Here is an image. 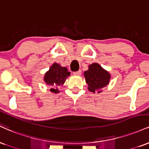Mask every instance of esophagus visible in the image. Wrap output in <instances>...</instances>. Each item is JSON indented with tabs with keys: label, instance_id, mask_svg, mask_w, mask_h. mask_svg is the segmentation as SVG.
I'll return each mask as SVG.
<instances>
[{
	"label": "esophagus",
	"instance_id": "obj_1",
	"mask_svg": "<svg viewBox=\"0 0 149 149\" xmlns=\"http://www.w3.org/2000/svg\"><path fill=\"white\" fill-rule=\"evenodd\" d=\"M73 74L76 75V76H80V75H81V71L79 70V71H76V72L73 73Z\"/></svg>",
	"mask_w": 149,
	"mask_h": 149
}]
</instances>
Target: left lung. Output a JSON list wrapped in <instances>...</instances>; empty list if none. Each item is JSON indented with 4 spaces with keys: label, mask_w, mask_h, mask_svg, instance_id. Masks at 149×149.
<instances>
[{
    "label": "left lung",
    "mask_w": 149,
    "mask_h": 149,
    "mask_svg": "<svg viewBox=\"0 0 149 149\" xmlns=\"http://www.w3.org/2000/svg\"><path fill=\"white\" fill-rule=\"evenodd\" d=\"M85 82L88 84V89L90 92L100 93L102 89L109 85L111 74L97 63H92L88 66V70L84 72Z\"/></svg>",
    "instance_id": "1"
}]
</instances>
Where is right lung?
Returning a JSON list of instances; mask_svg holds the SVG:
<instances>
[{
  "label": "right lung",
  "mask_w": 149,
  "mask_h": 149,
  "mask_svg": "<svg viewBox=\"0 0 149 149\" xmlns=\"http://www.w3.org/2000/svg\"><path fill=\"white\" fill-rule=\"evenodd\" d=\"M70 74L71 73L68 71L67 68L63 67L59 64L54 62L45 73L43 80L46 84L51 87L50 91L57 94L59 92L58 86L64 85Z\"/></svg>",
  "instance_id": "1"
}]
</instances>
